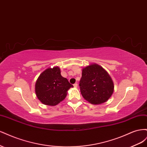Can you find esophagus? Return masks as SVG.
Masks as SVG:
<instances>
[{
	"label": "esophagus",
	"mask_w": 147,
	"mask_h": 147,
	"mask_svg": "<svg viewBox=\"0 0 147 147\" xmlns=\"http://www.w3.org/2000/svg\"><path fill=\"white\" fill-rule=\"evenodd\" d=\"M74 86L75 88H77V87L78 86V84H77V83H75V84H74Z\"/></svg>",
	"instance_id": "34e87169"
}]
</instances>
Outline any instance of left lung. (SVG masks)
<instances>
[{"label":"left lung","instance_id":"8db88e82","mask_svg":"<svg viewBox=\"0 0 147 147\" xmlns=\"http://www.w3.org/2000/svg\"><path fill=\"white\" fill-rule=\"evenodd\" d=\"M79 86L84 99L96 105L108 100L114 90L113 81L109 74L96 64L82 70Z\"/></svg>","mask_w":147,"mask_h":147}]
</instances>
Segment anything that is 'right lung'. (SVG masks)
I'll use <instances>...</instances> for the list:
<instances>
[{
	"mask_svg": "<svg viewBox=\"0 0 147 147\" xmlns=\"http://www.w3.org/2000/svg\"><path fill=\"white\" fill-rule=\"evenodd\" d=\"M72 87L67 79L61 76L59 67H54L40 75L35 83V93L43 104L53 106L63 100Z\"/></svg>",
	"mask_w": 147,
	"mask_h": 147,
	"instance_id": "add662e5",
	"label": "right lung"
}]
</instances>
